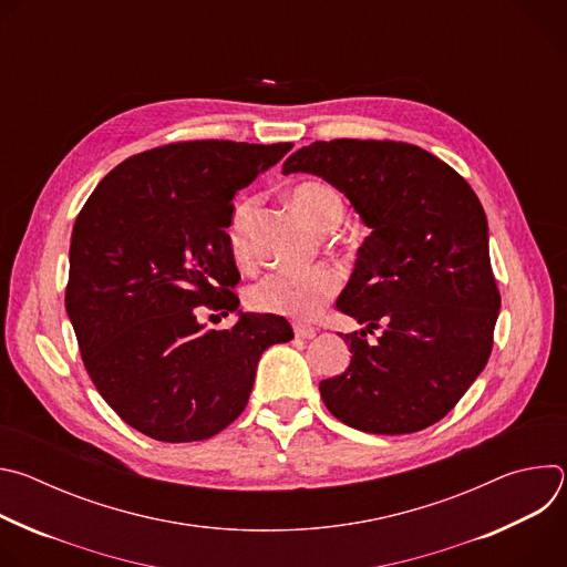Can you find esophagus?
Returning <instances> with one entry per match:
<instances>
[{"mask_svg":"<svg viewBox=\"0 0 567 567\" xmlns=\"http://www.w3.org/2000/svg\"><path fill=\"white\" fill-rule=\"evenodd\" d=\"M293 334L298 337V339H305V341H309V339H313L316 337V330L313 328H309V326H293Z\"/></svg>","mask_w":567,"mask_h":567,"instance_id":"34e87169","label":"esophagus"}]
</instances>
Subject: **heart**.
<instances>
[{
  "instance_id": "heart-1",
  "label": "heart",
  "mask_w": 567,
  "mask_h": 567,
  "mask_svg": "<svg viewBox=\"0 0 567 567\" xmlns=\"http://www.w3.org/2000/svg\"><path fill=\"white\" fill-rule=\"evenodd\" d=\"M289 202L313 228L332 230L343 219L341 195L322 182H302L289 190ZM254 217V202H239L228 224V249L239 267L251 262L249 226ZM339 289V274L328 265L307 269L274 271L256 282L247 300L254 309L265 313H280L293 318H309L326 305Z\"/></svg>"
}]
</instances>
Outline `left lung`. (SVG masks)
<instances>
[{"label": "left lung", "instance_id": "8db88e82", "mask_svg": "<svg viewBox=\"0 0 567 567\" xmlns=\"http://www.w3.org/2000/svg\"><path fill=\"white\" fill-rule=\"evenodd\" d=\"M282 173L322 177L370 228L337 300L365 328L341 334L350 365L318 385L328 411L374 435L435 424L487 365L501 311L480 199L444 161L394 141H316Z\"/></svg>", "mask_w": 567, "mask_h": 567}]
</instances>
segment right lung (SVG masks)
Segmentation results:
<instances>
[{
	"label": "right lung",
	"mask_w": 567,
	"mask_h": 567,
	"mask_svg": "<svg viewBox=\"0 0 567 567\" xmlns=\"http://www.w3.org/2000/svg\"><path fill=\"white\" fill-rule=\"evenodd\" d=\"M291 143L188 141L118 164L80 210L66 313L85 368L116 415L161 442H197L245 411L258 361L293 337L274 313H245L230 287L233 197ZM235 310L206 333L194 309Z\"/></svg>",
	"instance_id": "add662e5"
}]
</instances>
